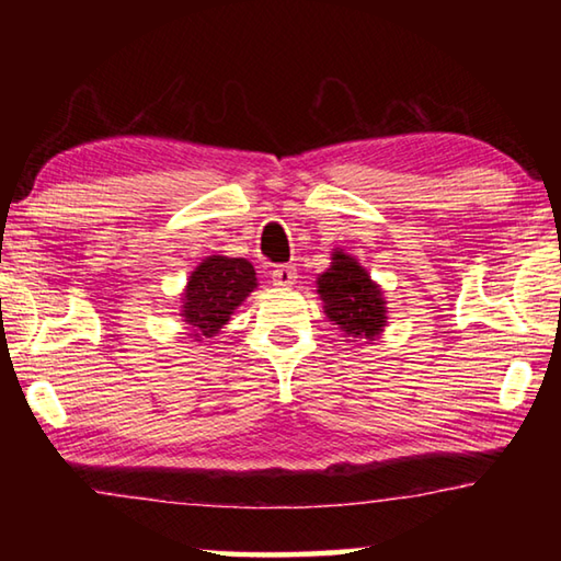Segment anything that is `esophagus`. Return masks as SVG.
I'll use <instances>...</instances> for the list:
<instances>
[{
  "label": "esophagus",
  "instance_id": "1",
  "mask_svg": "<svg viewBox=\"0 0 561 561\" xmlns=\"http://www.w3.org/2000/svg\"><path fill=\"white\" fill-rule=\"evenodd\" d=\"M272 282L277 284V287H291V284L297 282V270H294L291 264H282V267H274L272 270Z\"/></svg>",
  "mask_w": 561,
  "mask_h": 561
}]
</instances>
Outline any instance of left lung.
<instances>
[{
    "instance_id": "obj_1",
    "label": "left lung",
    "mask_w": 561,
    "mask_h": 561,
    "mask_svg": "<svg viewBox=\"0 0 561 561\" xmlns=\"http://www.w3.org/2000/svg\"><path fill=\"white\" fill-rule=\"evenodd\" d=\"M317 294L324 301L329 321L351 341L374 344L388 324V307L381 284H376L356 257L348 252H331V264L317 277Z\"/></svg>"
}]
</instances>
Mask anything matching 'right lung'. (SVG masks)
I'll return each mask as SVG.
<instances>
[{
	"label": "right lung",
	"mask_w": 561,
	"mask_h": 561,
	"mask_svg": "<svg viewBox=\"0 0 561 561\" xmlns=\"http://www.w3.org/2000/svg\"><path fill=\"white\" fill-rule=\"evenodd\" d=\"M257 289V274L244 257L210 254L190 272L180 294V317L193 341H210L230 321L234 309Z\"/></svg>",
	"instance_id": "add662e5"
}]
</instances>
